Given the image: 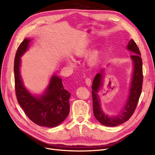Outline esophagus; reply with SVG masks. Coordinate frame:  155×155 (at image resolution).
<instances>
[{
    "mask_svg": "<svg viewBox=\"0 0 155 155\" xmlns=\"http://www.w3.org/2000/svg\"><path fill=\"white\" fill-rule=\"evenodd\" d=\"M85 84H86L87 86H91L92 81H91V79L90 78H86L85 79Z\"/></svg>",
    "mask_w": 155,
    "mask_h": 155,
    "instance_id": "34e87169",
    "label": "esophagus"
}]
</instances>
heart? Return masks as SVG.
<instances>
[{"label": "heart", "mask_w": 155, "mask_h": 155, "mask_svg": "<svg viewBox=\"0 0 155 155\" xmlns=\"http://www.w3.org/2000/svg\"><path fill=\"white\" fill-rule=\"evenodd\" d=\"M88 43L83 44L78 46V48L74 50V55L77 56L78 58H83L87 54L88 51ZM100 56V51L98 50H94L90 55V57L88 58V61L90 63L92 64L94 63L99 58ZM67 63L70 66H73L74 64V61L72 58L67 59Z\"/></svg>", "instance_id": "obj_1"}]
</instances>
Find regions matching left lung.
Returning a JSON list of instances; mask_svg holds the SVG:
<instances>
[{
  "label": "left lung",
  "instance_id": "8db88e82",
  "mask_svg": "<svg viewBox=\"0 0 155 155\" xmlns=\"http://www.w3.org/2000/svg\"><path fill=\"white\" fill-rule=\"evenodd\" d=\"M127 49L134 54L130 56L133 63V72L128 99L118 115L114 116L107 115L101 108L100 97L97 93L103 85L102 81L104 78L103 74L104 72V69L101 70L100 72L96 75L92 82V95L94 115L100 123L107 127H115L127 121L134 113L142 92L143 71L141 54L138 46L133 39L129 41L128 45L127 46Z\"/></svg>",
  "mask_w": 155,
  "mask_h": 155
}]
</instances>
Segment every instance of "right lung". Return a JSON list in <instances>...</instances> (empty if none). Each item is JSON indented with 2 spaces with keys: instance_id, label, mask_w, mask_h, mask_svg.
<instances>
[{
  "instance_id": "1",
  "label": "right lung",
  "mask_w": 155,
  "mask_h": 155,
  "mask_svg": "<svg viewBox=\"0 0 155 155\" xmlns=\"http://www.w3.org/2000/svg\"><path fill=\"white\" fill-rule=\"evenodd\" d=\"M30 39L26 38L18 46L14 61L16 96L18 104L33 122L39 126L54 127L67 118L70 111V93L65 90L62 79L51 77L43 94L35 96L27 90L20 74L21 58L28 48Z\"/></svg>"
}]
</instances>
